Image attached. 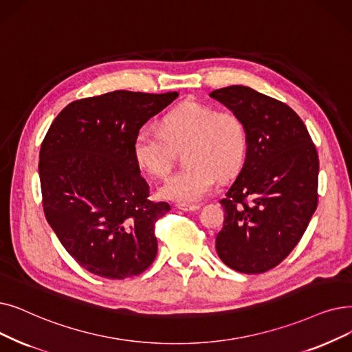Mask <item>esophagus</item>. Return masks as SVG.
I'll use <instances>...</instances> for the list:
<instances>
[{"label":"esophagus","mask_w":352,"mask_h":352,"mask_svg":"<svg viewBox=\"0 0 352 352\" xmlns=\"http://www.w3.org/2000/svg\"><path fill=\"white\" fill-rule=\"evenodd\" d=\"M177 207L182 211H197L198 208H200V206H197V204H177Z\"/></svg>","instance_id":"obj_1"}]
</instances>
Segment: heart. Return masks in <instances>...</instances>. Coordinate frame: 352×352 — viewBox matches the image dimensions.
Segmentation results:
<instances>
[{
	"label": "heart",
	"instance_id": "1",
	"mask_svg": "<svg viewBox=\"0 0 352 352\" xmlns=\"http://www.w3.org/2000/svg\"><path fill=\"white\" fill-rule=\"evenodd\" d=\"M131 149L136 166L157 178L170 173L175 151L184 149L187 166L168 178L158 192L165 200L194 204L210 192L216 177L230 178L243 166L249 135L239 115L188 100L162 116L160 131L136 132Z\"/></svg>",
	"mask_w": 352,
	"mask_h": 352
}]
</instances>
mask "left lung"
Wrapping results in <instances>:
<instances>
[{
	"instance_id": "8db88e82",
	"label": "left lung",
	"mask_w": 352,
	"mask_h": 352,
	"mask_svg": "<svg viewBox=\"0 0 352 352\" xmlns=\"http://www.w3.org/2000/svg\"><path fill=\"white\" fill-rule=\"evenodd\" d=\"M239 115L246 160L220 201L219 257L240 273L278 266L299 243L318 206L319 161L307 126L287 104L234 85L210 94Z\"/></svg>"
}]
</instances>
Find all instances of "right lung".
Segmentation results:
<instances>
[{
	"instance_id": "right-lung-1",
	"label": "right lung",
	"mask_w": 352,
	"mask_h": 352,
	"mask_svg": "<svg viewBox=\"0 0 352 352\" xmlns=\"http://www.w3.org/2000/svg\"><path fill=\"white\" fill-rule=\"evenodd\" d=\"M177 98L115 90L72 102L41 144L45 219L67 253L96 276L126 279L154 262L155 223L171 207L148 200L131 146L145 122Z\"/></svg>"
}]
</instances>
